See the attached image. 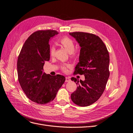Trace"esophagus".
<instances>
[{
	"mask_svg": "<svg viewBox=\"0 0 133 133\" xmlns=\"http://www.w3.org/2000/svg\"><path fill=\"white\" fill-rule=\"evenodd\" d=\"M70 81H71V79H70L69 77H66V81H65L66 82H70Z\"/></svg>",
	"mask_w": 133,
	"mask_h": 133,
	"instance_id": "1",
	"label": "esophagus"
}]
</instances>
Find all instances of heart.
I'll list each match as a JSON object with an SVG mask.
<instances>
[{
    "label": "heart",
    "instance_id": "obj_1",
    "mask_svg": "<svg viewBox=\"0 0 133 133\" xmlns=\"http://www.w3.org/2000/svg\"><path fill=\"white\" fill-rule=\"evenodd\" d=\"M60 43L65 48L68 52H69L71 55V56L74 57L75 56V54L74 53V51L75 50V44L74 43V41H73L71 38L67 37H64L62 38L60 40ZM55 51V48L54 46H52L50 49V53L51 56H53L54 55ZM68 65H62L61 66V70L63 71H66L67 68L68 67Z\"/></svg>",
    "mask_w": 133,
    "mask_h": 133
}]
</instances>
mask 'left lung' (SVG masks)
<instances>
[{
	"mask_svg": "<svg viewBox=\"0 0 133 133\" xmlns=\"http://www.w3.org/2000/svg\"><path fill=\"white\" fill-rule=\"evenodd\" d=\"M80 47L79 62L75 67V75H83L85 80L72 77L78 85L71 94V99L81 107L92 104L101 97L109 77V55L101 38L95 34L83 32H70Z\"/></svg>",
	"mask_w": 133,
	"mask_h": 133,
	"instance_id": "obj_1",
	"label": "left lung"
}]
</instances>
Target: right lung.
<instances>
[{
  "label": "right lung",
  "mask_w": 133,
  "mask_h": 133,
  "mask_svg": "<svg viewBox=\"0 0 133 133\" xmlns=\"http://www.w3.org/2000/svg\"><path fill=\"white\" fill-rule=\"evenodd\" d=\"M58 32L53 30L34 32L25 41L18 58L17 71L20 86L29 99L39 104L52 101L65 82L63 76L43 72L50 60L49 40Z\"/></svg>",
  "instance_id": "add662e5"
}]
</instances>
